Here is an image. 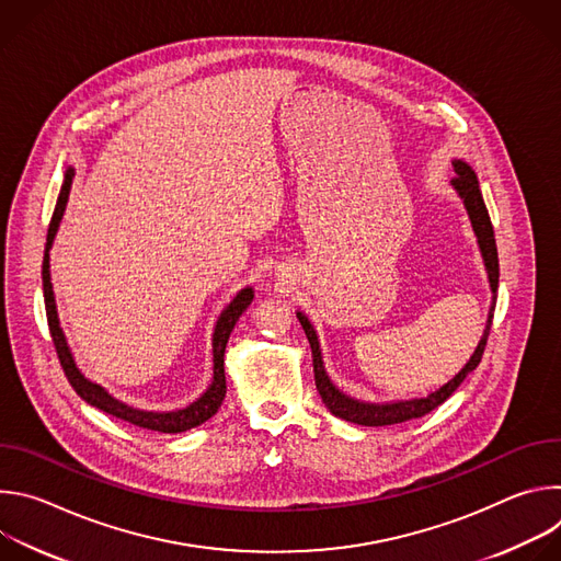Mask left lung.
Segmentation results:
<instances>
[{
  "instance_id": "8db88e82",
  "label": "left lung",
  "mask_w": 561,
  "mask_h": 561,
  "mask_svg": "<svg viewBox=\"0 0 561 561\" xmlns=\"http://www.w3.org/2000/svg\"><path fill=\"white\" fill-rule=\"evenodd\" d=\"M455 178H453V186L459 193V197L463 199V206L468 210L472 230L477 234L479 249H482V257L489 271V282H491V290H493V301H491V310H489V322H486V331L479 340L472 357L468 359V364L448 381L444 383L439 390L431 392L428 397L422 399H411V402H392V404H366V402H357V399L344 394L340 388L333 386V381L329 379L327 370H324V362H322V353H319V342L314 335V329L310 327L308 317L297 312L299 324L308 337L310 351H312V368H314V383L319 394H322V402L327 404V409L335 415L342 417L346 422L359 424V426H390V424H402L409 420H417L428 415L431 411H435L439 404H444L446 399L459 388V383L479 366L489 342V333L493 327V312H495V301H497V284H500V260H497V244H495V232H493V224L482 197V191H479V182L474 171L466 164L455 159Z\"/></svg>"
}]
</instances>
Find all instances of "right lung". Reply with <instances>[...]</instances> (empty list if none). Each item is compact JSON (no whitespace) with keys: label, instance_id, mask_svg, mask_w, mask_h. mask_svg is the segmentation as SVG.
I'll return each mask as SVG.
<instances>
[{"label":"right lung","instance_id":"obj_1","mask_svg":"<svg viewBox=\"0 0 561 561\" xmlns=\"http://www.w3.org/2000/svg\"><path fill=\"white\" fill-rule=\"evenodd\" d=\"M72 175H75L72 169H68L66 175H64V184H61V191H59V197H57V204H55V210H53V217H50V224H48L46 251H44V264H42V282H44V304H46L48 331H50V337H53L59 364L64 368V375L70 381V386L75 388V392L84 399V402H89L91 407L104 411L106 415H113V417H117L122 422H128L133 426L146 428V431H157V433H184V431H191V428L204 424L206 420H210L219 411V407H221V399L226 394L224 351H226L228 337H230V333H232V329L237 324V319L242 317V312L253 301V288H244L242 293H239L226 306L221 317L217 319V327H215V333H213V362H215V366H213V383L197 399V402H193L191 407H186L182 411H173V413H146V411H137V409H130V407L117 402V399L111 397L102 386L89 381L82 373L77 370L75 359H72L70 351H68L66 337H64V333L59 329L57 306H55V297H53V284H50V271H48L50 268L48 251L53 247L57 226L61 221V215H64V208H66V202H68Z\"/></svg>","mask_w":561,"mask_h":561}]
</instances>
